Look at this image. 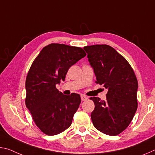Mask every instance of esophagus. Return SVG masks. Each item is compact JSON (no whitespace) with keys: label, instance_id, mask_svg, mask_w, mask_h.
I'll list each match as a JSON object with an SVG mask.
<instances>
[{"label":"esophagus","instance_id":"34e87169","mask_svg":"<svg viewBox=\"0 0 155 155\" xmlns=\"http://www.w3.org/2000/svg\"><path fill=\"white\" fill-rule=\"evenodd\" d=\"M81 101H86V100H87L88 98H87V96H84V95H81Z\"/></svg>","mask_w":155,"mask_h":155}]
</instances>
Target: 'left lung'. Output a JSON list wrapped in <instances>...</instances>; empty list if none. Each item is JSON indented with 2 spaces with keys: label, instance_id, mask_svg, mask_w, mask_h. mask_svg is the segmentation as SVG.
I'll return each mask as SVG.
<instances>
[{
  "label": "left lung",
  "instance_id": "1",
  "mask_svg": "<svg viewBox=\"0 0 155 155\" xmlns=\"http://www.w3.org/2000/svg\"><path fill=\"white\" fill-rule=\"evenodd\" d=\"M84 50L96 77V83L108 90L107 101L91 97L95 104L91 118L97 130L117 135L128 127L137 109V79L124 57L107 44L87 46Z\"/></svg>",
  "mask_w": 155,
  "mask_h": 155
}]
</instances>
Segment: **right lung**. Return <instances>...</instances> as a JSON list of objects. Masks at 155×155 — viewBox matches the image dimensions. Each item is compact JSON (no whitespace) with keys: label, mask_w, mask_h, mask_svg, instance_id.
<instances>
[{"label":"right lung","mask_w":155,"mask_h":155,"mask_svg":"<svg viewBox=\"0 0 155 155\" xmlns=\"http://www.w3.org/2000/svg\"><path fill=\"white\" fill-rule=\"evenodd\" d=\"M85 56L80 47L52 43L44 47L31 64L26 78L25 104L44 134H59L71 125L81 102L80 95H64L56 85L65 80L72 65Z\"/></svg>","instance_id":"obj_1"}]
</instances>
